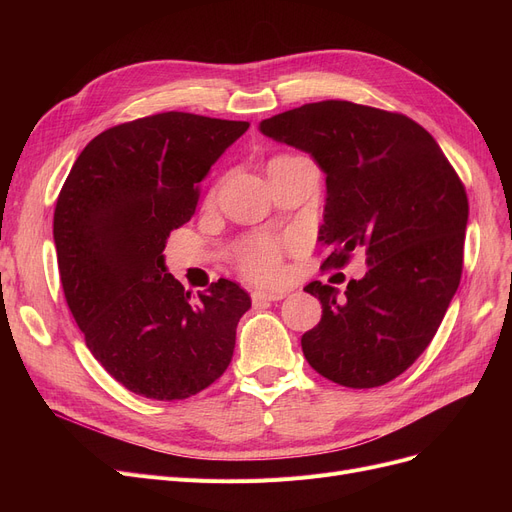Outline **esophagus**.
I'll return each instance as SVG.
<instances>
[{
	"label": "esophagus",
	"mask_w": 512,
	"mask_h": 512,
	"mask_svg": "<svg viewBox=\"0 0 512 512\" xmlns=\"http://www.w3.org/2000/svg\"><path fill=\"white\" fill-rule=\"evenodd\" d=\"M286 297L284 292H265V290H253L251 299L253 303H263V301H282Z\"/></svg>",
	"instance_id": "obj_1"
}]
</instances>
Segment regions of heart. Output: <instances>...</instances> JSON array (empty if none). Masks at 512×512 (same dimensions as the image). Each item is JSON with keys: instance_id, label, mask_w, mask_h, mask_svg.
<instances>
[{"instance_id": "1", "label": "heart", "mask_w": 512, "mask_h": 512, "mask_svg": "<svg viewBox=\"0 0 512 512\" xmlns=\"http://www.w3.org/2000/svg\"><path fill=\"white\" fill-rule=\"evenodd\" d=\"M238 267L255 282H276L282 278V240L274 236H255L242 242Z\"/></svg>"}]
</instances>
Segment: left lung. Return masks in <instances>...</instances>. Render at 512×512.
Segmentation results:
<instances>
[{"instance_id":"8db88e82","label":"left lung","mask_w":512,"mask_h":512,"mask_svg":"<svg viewBox=\"0 0 512 512\" xmlns=\"http://www.w3.org/2000/svg\"><path fill=\"white\" fill-rule=\"evenodd\" d=\"M259 130L326 174L324 265L367 255V274L342 297L330 284L305 286L321 303L301 338L305 359L346 388L392 382L432 342L461 282L469 203L459 174L423 126L351 101L305 103Z\"/></svg>"}]
</instances>
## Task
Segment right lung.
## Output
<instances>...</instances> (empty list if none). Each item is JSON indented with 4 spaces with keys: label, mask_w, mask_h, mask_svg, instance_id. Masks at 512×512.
<instances>
[{
    "label": "right lung",
    "mask_w": 512,
    "mask_h": 512,
    "mask_svg": "<svg viewBox=\"0 0 512 512\" xmlns=\"http://www.w3.org/2000/svg\"><path fill=\"white\" fill-rule=\"evenodd\" d=\"M249 122L164 112L107 128L83 149L53 213L66 303L93 357L130 392L184 400L228 369L251 297L220 278L191 292L166 270L172 230Z\"/></svg>",
    "instance_id": "right-lung-1"
}]
</instances>
